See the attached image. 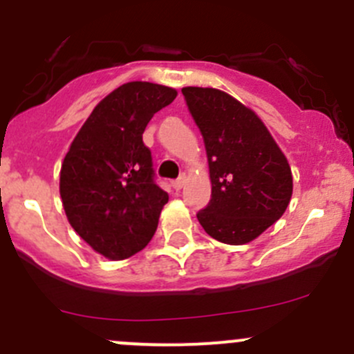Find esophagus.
Returning a JSON list of instances; mask_svg holds the SVG:
<instances>
[{"instance_id":"34e87169","label":"esophagus","mask_w":354,"mask_h":354,"mask_svg":"<svg viewBox=\"0 0 354 354\" xmlns=\"http://www.w3.org/2000/svg\"><path fill=\"white\" fill-rule=\"evenodd\" d=\"M185 181H187V176H185V174H181V176L178 178V180H174L173 181V188H174V190H181V188L185 187Z\"/></svg>"}]
</instances>
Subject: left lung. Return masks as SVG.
<instances>
[{"mask_svg": "<svg viewBox=\"0 0 354 354\" xmlns=\"http://www.w3.org/2000/svg\"><path fill=\"white\" fill-rule=\"evenodd\" d=\"M205 144L212 198L197 214L209 236L245 245L284 214L292 195L286 156L263 121L219 88L183 87Z\"/></svg>", "mask_w": 354, "mask_h": 354, "instance_id": "obj_1", "label": "left lung"}]
</instances>
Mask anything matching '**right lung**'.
<instances>
[{
    "instance_id": "add662e5",
    "label": "right lung",
    "mask_w": 354,
    "mask_h": 354,
    "mask_svg": "<svg viewBox=\"0 0 354 354\" xmlns=\"http://www.w3.org/2000/svg\"><path fill=\"white\" fill-rule=\"evenodd\" d=\"M176 95V88L151 82L114 88L85 120L63 159L59 195L68 223L106 259H128L154 236L169 197L156 185L142 133Z\"/></svg>"
}]
</instances>
